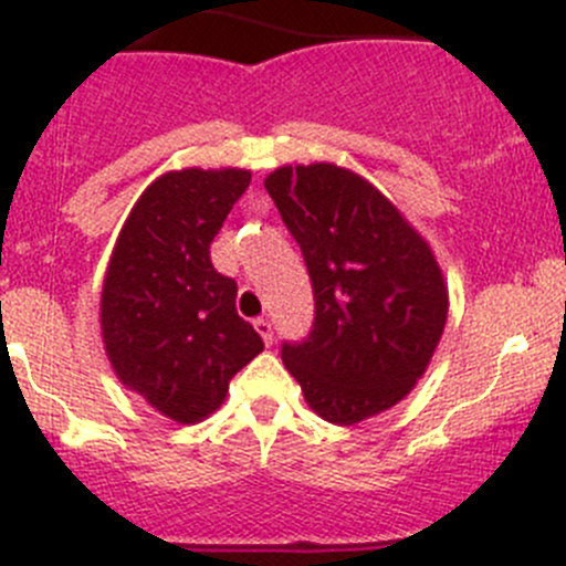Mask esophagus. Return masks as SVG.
I'll list each match as a JSON object with an SVG mask.
<instances>
[{"instance_id":"1","label":"esophagus","mask_w":566,"mask_h":566,"mask_svg":"<svg viewBox=\"0 0 566 566\" xmlns=\"http://www.w3.org/2000/svg\"><path fill=\"white\" fill-rule=\"evenodd\" d=\"M254 331H256V334L262 336V342H265V345H271V342H273V328H271V319H265V317H256V319H254Z\"/></svg>"}]
</instances>
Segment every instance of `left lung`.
Listing matches in <instances>:
<instances>
[{"mask_svg": "<svg viewBox=\"0 0 566 566\" xmlns=\"http://www.w3.org/2000/svg\"><path fill=\"white\" fill-rule=\"evenodd\" d=\"M265 188L315 290L312 334L284 342V367L331 424L384 413L413 391L447 325L449 290L430 243L373 182L336 164L279 167Z\"/></svg>", "mask_w": 566, "mask_h": 566, "instance_id": "obj_1", "label": "left lung"}]
</instances>
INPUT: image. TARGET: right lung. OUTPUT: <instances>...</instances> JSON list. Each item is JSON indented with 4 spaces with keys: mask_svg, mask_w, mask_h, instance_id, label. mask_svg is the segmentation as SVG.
Listing matches in <instances>:
<instances>
[{
    "mask_svg": "<svg viewBox=\"0 0 566 566\" xmlns=\"http://www.w3.org/2000/svg\"><path fill=\"white\" fill-rule=\"evenodd\" d=\"M251 182L249 169H175L130 208L101 290V334L114 375L177 424L221 408L262 339L238 315V284L210 243Z\"/></svg>",
    "mask_w": 566,
    "mask_h": 566,
    "instance_id": "obj_1",
    "label": "right lung"
}]
</instances>
